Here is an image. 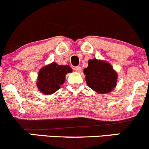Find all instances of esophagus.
<instances>
[{
  "mask_svg": "<svg viewBox=\"0 0 149 149\" xmlns=\"http://www.w3.org/2000/svg\"><path fill=\"white\" fill-rule=\"evenodd\" d=\"M73 69H74L75 71L79 72V73L81 72V66H76V67H74V68H73Z\"/></svg>",
  "mask_w": 149,
  "mask_h": 149,
  "instance_id": "34e87169",
  "label": "esophagus"
}]
</instances>
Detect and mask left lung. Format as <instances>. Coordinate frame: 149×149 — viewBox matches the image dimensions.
Returning a JSON list of instances; mask_svg holds the SVG:
<instances>
[{"instance_id":"1","label":"left lung","mask_w":149,"mask_h":149,"mask_svg":"<svg viewBox=\"0 0 149 149\" xmlns=\"http://www.w3.org/2000/svg\"><path fill=\"white\" fill-rule=\"evenodd\" d=\"M84 73L87 85L97 93H109L116 85L117 73L110 64L103 61L89 60Z\"/></svg>"}]
</instances>
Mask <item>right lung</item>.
<instances>
[{
    "instance_id": "obj_1",
    "label": "right lung",
    "mask_w": 149,
    "mask_h": 149,
    "mask_svg": "<svg viewBox=\"0 0 149 149\" xmlns=\"http://www.w3.org/2000/svg\"><path fill=\"white\" fill-rule=\"evenodd\" d=\"M70 72L72 69L68 65H58L53 63L39 71L37 86L44 94L54 93L63 84L66 73Z\"/></svg>"
}]
</instances>
